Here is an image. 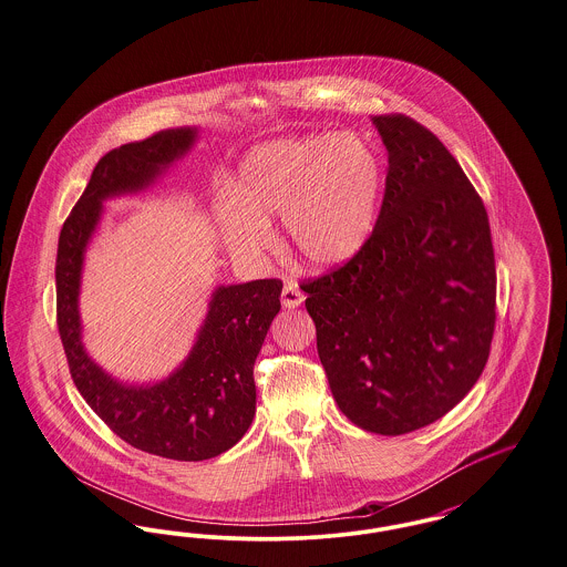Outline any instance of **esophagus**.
Wrapping results in <instances>:
<instances>
[{
    "label": "esophagus",
    "instance_id": "esophagus-1",
    "mask_svg": "<svg viewBox=\"0 0 567 567\" xmlns=\"http://www.w3.org/2000/svg\"><path fill=\"white\" fill-rule=\"evenodd\" d=\"M303 301V293L297 289L296 282H285L282 287V306L285 308H297Z\"/></svg>",
    "mask_w": 567,
    "mask_h": 567
}]
</instances>
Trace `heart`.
<instances>
[{"label":"heart","instance_id":"1","mask_svg":"<svg viewBox=\"0 0 567 567\" xmlns=\"http://www.w3.org/2000/svg\"><path fill=\"white\" fill-rule=\"evenodd\" d=\"M380 190L377 153L357 135L271 140L244 159L236 204L223 213V231L234 250L257 255L271 243L268 220L282 215L299 261L333 270L370 243Z\"/></svg>","mask_w":567,"mask_h":567}]
</instances>
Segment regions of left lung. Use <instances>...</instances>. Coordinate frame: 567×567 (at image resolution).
Returning a JSON list of instances; mask_svg holds the SVG:
<instances>
[{
    "label": "left lung",
    "mask_w": 567,
    "mask_h": 567,
    "mask_svg": "<svg viewBox=\"0 0 567 567\" xmlns=\"http://www.w3.org/2000/svg\"><path fill=\"white\" fill-rule=\"evenodd\" d=\"M372 121L389 151L372 238L301 291L338 408L365 432L402 435L483 374L497 276L485 204L449 148L405 114Z\"/></svg>",
    "instance_id": "8db88e82"
}]
</instances>
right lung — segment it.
Wrapping results in <instances>:
<instances>
[{
	"label": "right lung",
	"mask_w": 567,
	"mask_h": 567,
	"mask_svg": "<svg viewBox=\"0 0 567 567\" xmlns=\"http://www.w3.org/2000/svg\"><path fill=\"white\" fill-rule=\"evenodd\" d=\"M197 130H165L106 153L65 218L56 246V327L70 374L84 402L137 451L204 461L229 451L255 416V359L280 310L278 278L218 287L187 361L157 384L130 386L110 378L84 352L79 317L82 259L102 202L146 189L183 157Z\"/></svg>",
	"instance_id": "right-lung-1"
}]
</instances>
